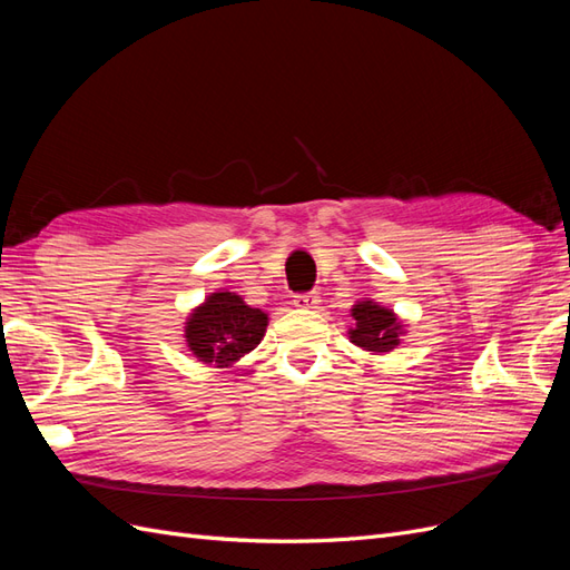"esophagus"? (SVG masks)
Masks as SVG:
<instances>
[{
    "mask_svg": "<svg viewBox=\"0 0 570 570\" xmlns=\"http://www.w3.org/2000/svg\"><path fill=\"white\" fill-rule=\"evenodd\" d=\"M292 302H295L297 308H316L321 297H318V292H302V295H295V299Z\"/></svg>",
    "mask_w": 570,
    "mask_h": 570,
    "instance_id": "1",
    "label": "esophagus"
}]
</instances>
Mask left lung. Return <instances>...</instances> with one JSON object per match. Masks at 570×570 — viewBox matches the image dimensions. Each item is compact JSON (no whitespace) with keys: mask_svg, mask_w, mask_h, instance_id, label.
Here are the masks:
<instances>
[{"mask_svg":"<svg viewBox=\"0 0 570 570\" xmlns=\"http://www.w3.org/2000/svg\"><path fill=\"white\" fill-rule=\"evenodd\" d=\"M352 316L356 325L354 331H350V337L356 347L368 352H392L400 344L402 325L396 323L390 308L375 302H358L352 308Z\"/></svg>","mask_w":570,"mask_h":570,"instance_id":"left-lung-1","label":"left lung"}]
</instances>
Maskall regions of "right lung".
<instances>
[{
	"mask_svg": "<svg viewBox=\"0 0 570 570\" xmlns=\"http://www.w3.org/2000/svg\"><path fill=\"white\" fill-rule=\"evenodd\" d=\"M266 325L268 316L262 308L247 306L235 292H214L189 316L185 337L199 361L223 368L249 354L262 342Z\"/></svg>",
	"mask_w": 570,
	"mask_h": 570,
	"instance_id": "add662e5",
	"label": "right lung"
}]
</instances>
